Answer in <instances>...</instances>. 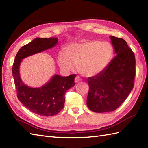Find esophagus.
Returning <instances> with one entry per match:
<instances>
[{
	"mask_svg": "<svg viewBox=\"0 0 148 148\" xmlns=\"http://www.w3.org/2000/svg\"><path fill=\"white\" fill-rule=\"evenodd\" d=\"M82 81V79L79 78V77H78V76H77V77H76L75 79V82L77 83H78L79 82Z\"/></svg>",
	"mask_w": 148,
	"mask_h": 148,
	"instance_id": "obj_1",
	"label": "esophagus"
}]
</instances>
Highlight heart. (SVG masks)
Instances as JSON below:
<instances>
[{
  "label": "heart",
  "instance_id": "b5f03b06",
  "mask_svg": "<svg viewBox=\"0 0 148 148\" xmlns=\"http://www.w3.org/2000/svg\"><path fill=\"white\" fill-rule=\"evenodd\" d=\"M114 56V48L109 42L91 40L67 48L66 53L58 55V64L63 70L71 71L78 66L81 74L93 77L105 71Z\"/></svg>",
  "mask_w": 148,
  "mask_h": 148
}]
</instances>
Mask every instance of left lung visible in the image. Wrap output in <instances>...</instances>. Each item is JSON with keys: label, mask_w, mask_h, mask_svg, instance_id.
I'll return each mask as SVG.
<instances>
[{"label": "left lung", "mask_w": 148, "mask_h": 148, "mask_svg": "<svg viewBox=\"0 0 148 148\" xmlns=\"http://www.w3.org/2000/svg\"><path fill=\"white\" fill-rule=\"evenodd\" d=\"M110 38L115 57L103 72L87 80L89 92L86 105L95 113L110 112L117 109L134 86V54L124 39L114 36Z\"/></svg>", "instance_id": "left-lung-1"}]
</instances>
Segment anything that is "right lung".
<instances>
[{
    "instance_id": "obj_1",
    "label": "right lung",
    "mask_w": 148,
    "mask_h": 148,
    "mask_svg": "<svg viewBox=\"0 0 148 148\" xmlns=\"http://www.w3.org/2000/svg\"><path fill=\"white\" fill-rule=\"evenodd\" d=\"M57 43V37L35 38L19 50L12 66V75L19 101L32 113L43 116L57 114L63 108L65 93L75 86L76 75L62 77L55 74L42 86L32 88L22 80L20 66L23 58L53 48Z\"/></svg>"
}]
</instances>
